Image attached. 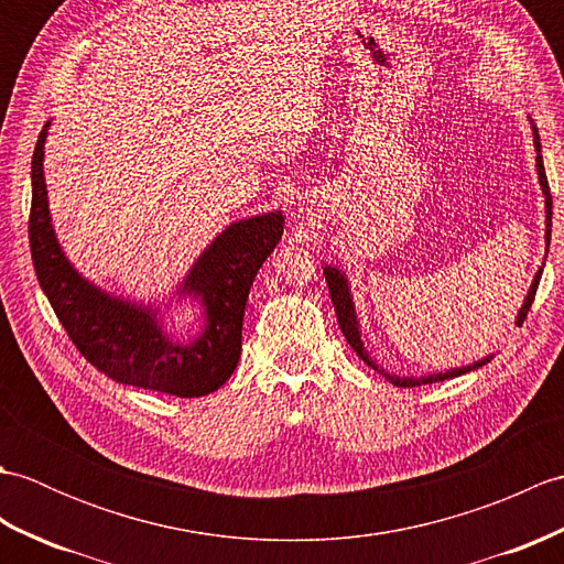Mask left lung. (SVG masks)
I'll use <instances>...</instances> for the list:
<instances>
[{
	"instance_id": "1",
	"label": "left lung",
	"mask_w": 564,
	"mask_h": 564,
	"mask_svg": "<svg viewBox=\"0 0 564 564\" xmlns=\"http://www.w3.org/2000/svg\"><path fill=\"white\" fill-rule=\"evenodd\" d=\"M531 130H533V148H535V170H538V182H541V191L545 196V257H547V247H550V230H553V196H550V186H547V176H545V166H543V154H541V135H538V128L533 126L531 121ZM545 267V261H543ZM543 267L538 269V273L533 275V283L529 289V295L523 297V305L519 310L517 315V327L523 325L525 315H529L531 310V303L535 297V291H538V283H541V275H543ZM325 279H327V285H329V295H332V303H334V310H337V319H339V327L344 332L346 341L351 344V349L364 358V361L378 370V373L382 378H388L392 386L398 388H414V386H426V382H441V380H448V378H458L463 373H470V370L475 368H482L485 364H489L495 358V354H489L485 358H480V361H475L470 366H460V368H451L446 370V373H431V376H394V373H388L386 368H380L373 358L368 356L366 346H364V339H361V329H358V317H356V305H354V295H351V285H349V279H346V273L339 269V267H332V263H325Z\"/></svg>"
}]
</instances>
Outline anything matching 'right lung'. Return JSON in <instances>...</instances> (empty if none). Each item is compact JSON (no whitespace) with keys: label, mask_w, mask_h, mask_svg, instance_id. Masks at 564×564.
I'll use <instances>...</instances> for the list:
<instances>
[{"label":"right lung","mask_w":564,"mask_h":564,"mask_svg":"<svg viewBox=\"0 0 564 564\" xmlns=\"http://www.w3.org/2000/svg\"><path fill=\"white\" fill-rule=\"evenodd\" d=\"M47 128L51 121L43 126L31 160L29 239L35 275L72 344L94 368L123 386L176 398L215 392L235 373L242 354L249 289L279 245L283 213L271 210L230 223L200 251L176 295L203 307V329L196 339L182 341L164 329L160 305L106 293L84 279L59 247L43 176Z\"/></svg>","instance_id":"add662e5"}]
</instances>
